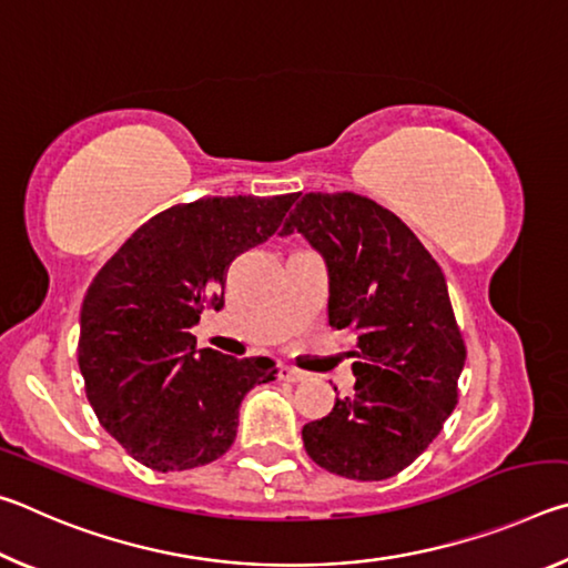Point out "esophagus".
I'll use <instances>...</instances> for the list:
<instances>
[{"label": "esophagus", "instance_id": "34e87169", "mask_svg": "<svg viewBox=\"0 0 568 568\" xmlns=\"http://www.w3.org/2000/svg\"><path fill=\"white\" fill-rule=\"evenodd\" d=\"M281 378L287 383H303L307 378V373L293 368V365H281Z\"/></svg>", "mask_w": 568, "mask_h": 568}]
</instances>
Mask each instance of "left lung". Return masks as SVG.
Returning <instances> with one entry per match:
<instances>
[{"mask_svg": "<svg viewBox=\"0 0 568 568\" xmlns=\"http://www.w3.org/2000/svg\"><path fill=\"white\" fill-rule=\"evenodd\" d=\"M301 233L328 271V321L355 335V393L303 426L315 464L383 480L428 448L458 400L466 345L446 277L410 227L353 192H307L277 235Z\"/></svg>", "mask_w": 568, "mask_h": 568, "instance_id": "left-lung-1", "label": "left lung"}]
</instances>
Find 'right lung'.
Listing matches in <instances>:
<instances>
[{"instance_id": "obj_1", "label": "right lung", "mask_w": 568, "mask_h": 568, "mask_svg": "<svg viewBox=\"0 0 568 568\" xmlns=\"http://www.w3.org/2000/svg\"><path fill=\"white\" fill-rule=\"evenodd\" d=\"M301 192L172 205L124 240L80 313V371L102 428L148 468L187 470L233 446L240 403L271 383V358L200 348L190 333L225 305V275L265 243Z\"/></svg>"}]
</instances>
